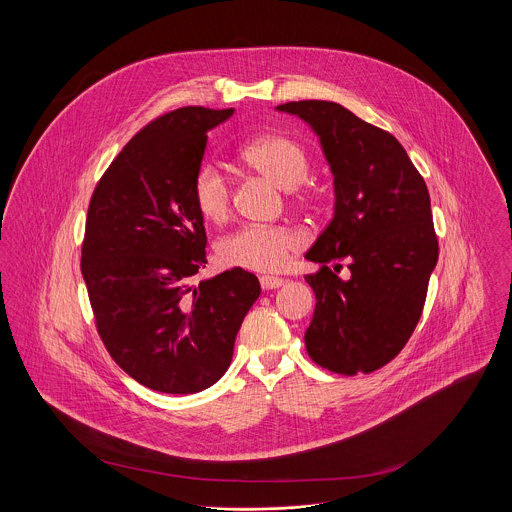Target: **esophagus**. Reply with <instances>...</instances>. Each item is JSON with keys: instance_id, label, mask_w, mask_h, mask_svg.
<instances>
[{"instance_id": "obj_1", "label": "esophagus", "mask_w": 512, "mask_h": 512, "mask_svg": "<svg viewBox=\"0 0 512 512\" xmlns=\"http://www.w3.org/2000/svg\"><path fill=\"white\" fill-rule=\"evenodd\" d=\"M286 282L282 280V278H276V276H262L260 278V286H262V290H266V292H270V290H278V288H282Z\"/></svg>"}]
</instances>
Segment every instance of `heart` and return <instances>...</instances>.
Here are the masks:
<instances>
[{
  "label": "heart",
  "instance_id": "b5f03b06",
  "mask_svg": "<svg viewBox=\"0 0 512 512\" xmlns=\"http://www.w3.org/2000/svg\"><path fill=\"white\" fill-rule=\"evenodd\" d=\"M240 159L280 189L299 187L309 171L305 149L286 136H262L240 149ZM193 201L203 219L220 222L230 211V185L215 163H203L193 177ZM299 248V236L282 226L248 224L219 242L226 266L250 272H278Z\"/></svg>",
  "mask_w": 512,
  "mask_h": 512
}]
</instances>
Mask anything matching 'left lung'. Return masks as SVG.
<instances>
[{
	"mask_svg": "<svg viewBox=\"0 0 512 512\" xmlns=\"http://www.w3.org/2000/svg\"><path fill=\"white\" fill-rule=\"evenodd\" d=\"M276 110L311 128L333 175V219L305 254L319 264L305 276L317 299L307 353L327 370L368 374L402 351L424 309L438 264L428 187L392 134L341 104L301 100ZM341 259L349 281L336 276Z\"/></svg>",
	"mask_w": 512,
	"mask_h": 512,
	"instance_id": "8db88e82",
	"label": "left lung"
}]
</instances>
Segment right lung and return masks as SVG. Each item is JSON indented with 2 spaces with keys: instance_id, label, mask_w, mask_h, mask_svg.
Listing matches in <instances>:
<instances>
[{
  "instance_id": "1",
  "label": "right lung",
  "mask_w": 512,
  "mask_h": 512,
  "mask_svg": "<svg viewBox=\"0 0 512 512\" xmlns=\"http://www.w3.org/2000/svg\"><path fill=\"white\" fill-rule=\"evenodd\" d=\"M232 114H163L124 146L90 199L80 270L98 333L122 370L157 392L195 394L220 380L260 295L242 268L191 284L207 264L193 177L207 132Z\"/></svg>"
}]
</instances>
